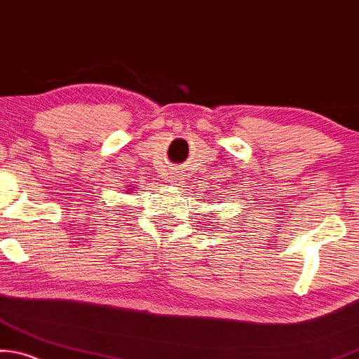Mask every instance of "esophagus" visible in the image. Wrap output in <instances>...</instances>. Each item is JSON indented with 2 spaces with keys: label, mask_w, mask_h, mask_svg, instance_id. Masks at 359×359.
I'll return each mask as SVG.
<instances>
[{
  "label": "esophagus",
  "mask_w": 359,
  "mask_h": 359,
  "mask_svg": "<svg viewBox=\"0 0 359 359\" xmlns=\"http://www.w3.org/2000/svg\"><path fill=\"white\" fill-rule=\"evenodd\" d=\"M169 180H170V182L174 184V185H180V184H182V177H180L179 174H172V175L169 177Z\"/></svg>",
  "instance_id": "34e87169"
}]
</instances>
